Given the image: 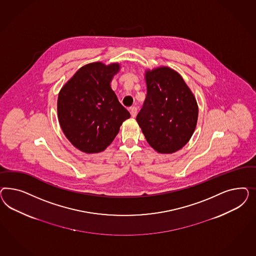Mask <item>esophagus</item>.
<instances>
[{"mask_svg":"<svg viewBox=\"0 0 256 256\" xmlns=\"http://www.w3.org/2000/svg\"><path fill=\"white\" fill-rule=\"evenodd\" d=\"M130 112L132 117H135L137 116V108L136 107H132L130 108Z\"/></svg>","mask_w":256,"mask_h":256,"instance_id":"obj_1","label":"esophagus"}]
</instances>
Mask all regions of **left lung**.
<instances>
[{
    "mask_svg": "<svg viewBox=\"0 0 256 256\" xmlns=\"http://www.w3.org/2000/svg\"><path fill=\"white\" fill-rule=\"evenodd\" d=\"M148 94L136 117L150 146L162 154L178 151L192 138L198 105L183 78L167 66L146 72Z\"/></svg>",
    "mask_w": 256,
    "mask_h": 256,
    "instance_id": "1",
    "label": "left lung"
}]
</instances>
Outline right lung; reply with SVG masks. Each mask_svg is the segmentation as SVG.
<instances>
[{
  "mask_svg": "<svg viewBox=\"0 0 256 256\" xmlns=\"http://www.w3.org/2000/svg\"><path fill=\"white\" fill-rule=\"evenodd\" d=\"M119 70L118 62L86 64L58 96L57 112L62 132L75 148L87 154L104 151L130 117L110 88Z\"/></svg>",
  "mask_w": 256,
  "mask_h": 256,
  "instance_id": "1",
  "label": "right lung"
}]
</instances>
